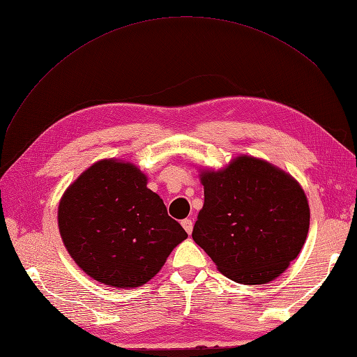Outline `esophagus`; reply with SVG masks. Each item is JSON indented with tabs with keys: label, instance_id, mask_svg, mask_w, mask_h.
Listing matches in <instances>:
<instances>
[{
	"label": "esophagus",
	"instance_id": "obj_1",
	"mask_svg": "<svg viewBox=\"0 0 357 357\" xmlns=\"http://www.w3.org/2000/svg\"><path fill=\"white\" fill-rule=\"evenodd\" d=\"M181 226H183V228H185V231H186L188 234H192V229H193V222H192L190 219L181 220Z\"/></svg>",
	"mask_w": 357,
	"mask_h": 357
}]
</instances>
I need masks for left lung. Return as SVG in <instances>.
<instances>
[{
  "label": "left lung",
  "instance_id": "obj_1",
  "mask_svg": "<svg viewBox=\"0 0 357 357\" xmlns=\"http://www.w3.org/2000/svg\"><path fill=\"white\" fill-rule=\"evenodd\" d=\"M204 207L192 238L219 271L240 284H265L299 255L310 207L299 183L253 156L219 171L202 169Z\"/></svg>",
  "mask_w": 357,
  "mask_h": 357
}]
</instances>
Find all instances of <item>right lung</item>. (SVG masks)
<instances>
[{
    "mask_svg": "<svg viewBox=\"0 0 357 357\" xmlns=\"http://www.w3.org/2000/svg\"><path fill=\"white\" fill-rule=\"evenodd\" d=\"M63 245L82 271L119 289L146 284L188 238L134 164L102 159L63 192L58 207Z\"/></svg>",
    "mask_w": 357,
    "mask_h": 357,
    "instance_id": "1",
    "label": "right lung"
}]
</instances>
